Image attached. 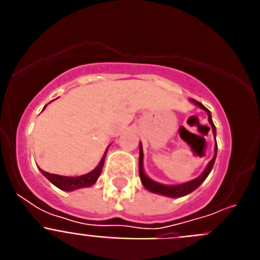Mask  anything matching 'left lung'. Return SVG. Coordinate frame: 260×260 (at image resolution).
<instances>
[{
  "label": "left lung",
  "instance_id": "obj_1",
  "mask_svg": "<svg viewBox=\"0 0 260 260\" xmlns=\"http://www.w3.org/2000/svg\"><path fill=\"white\" fill-rule=\"evenodd\" d=\"M190 102L192 104H195L197 107H199L201 109H203L204 112H207L208 116V122H210L211 127H212V133H213V138H215V155H213L212 160L207 164L206 169L203 171V173L201 174L199 177L194 178V180L189 181V182L185 183H180V185H164V183H158L156 181L151 180L150 177L147 176L144 173V168H143V147H142V143L139 144V176H141V181L143 183V186L146 187L148 191L155 192V194H160V195H165V197H169V198H180V197H185V195L190 194L194 190H197L199 186L203 183V181L206 180L208 177V174L211 173L212 171L213 164H215L216 160V153H217V143H216V127L212 122V116H211V112L207 109V108L204 107L202 103L197 102L194 99H190Z\"/></svg>",
  "mask_w": 260,
  "mask_h": 260
}]
</instances>
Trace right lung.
<instances>
[{
    "mask_svg": "<svg viewBox=\"0 0 260 260\" xmlns=\"http://www.w3.org/2000/svg\"><path fill=\"white\" fill-rule=\"evenodd\" d=\"M107 151H108V148H107ZM107 151H105L104 156H103V158L100 160V162H99L98 167H96L93 171L89 172V173L83 174V176H78V177L58 176V174L48 173V172H44L43 169H40V172L43 173V176H45V178H48V180L53 183V185L57 186L58 189L63 190V191H74V190L82 189V187H89V186H92L93 183L98 181L99 176H100V173H102L105 156H107Z\"/></svg>",
    "mask_w": 260,
    "mask_h": 260,
    "instance_id": "obj_1",
    "label": "right lung"
}]
</instances>
